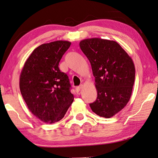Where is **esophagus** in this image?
<instances>
[{"label":"esophagus","mask_w":158,"mask_h":158,"mask_svg":"<svg viewBox=\"0 0 158 158\" xmlns=\"http://www.w3.org/2000/svg\"><path fill=\"white\" fill-rule=\"evenodd\" d=\"M83 88V85H79V86H77L76 88V92H77L78 93L80 92V89H82Z\"/></svg>","instance_id":"1"}]
</instances>
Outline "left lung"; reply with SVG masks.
Segmentation results:
<instances>
[{"label": "left lung", "instance_id": "1", "mask_svg": "<svg viewBox=\"0 0 158 158\" xmlns=\"http://www.w3.org/2000/svg\"><path fill=\"white\" fill-rule=\"evenodd\" d=\"M80 47L92 66L98 92L96 100L89 106L98 115L111 117L125 107L131 98L135 64L114 41L90 38L81 41Z\"/></svg>", "mask_w": 158, "mask_h": 158}]
</instances>
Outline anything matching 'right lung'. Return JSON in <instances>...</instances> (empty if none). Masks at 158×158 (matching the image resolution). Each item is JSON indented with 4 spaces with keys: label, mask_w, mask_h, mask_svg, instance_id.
I'll use <instances>...</instances> for the list:
<instances>
[{
    "label": "right lung",
    "mask_w": 158,
    "mask_h": 158,
    "mask_svg": "<svg viewBox=\"0 0 158 158\" xmlns=\"http://www.w3.org/2000/svg\"><path fill=\"white\" fill-rule=\"evenodd\" d=\"M71 43L56 41L37 47L25 62L20 89L28 109L43 122L61 120L73 103L69 76L59 69Z\"/></svg>",
    "instance_id": "right-lung-1"
}]
</instances>
